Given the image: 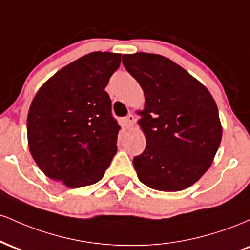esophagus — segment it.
Wrapping results in <instances>:
<instances>
[{
    "label": "esophagus",
    "mask_w": 250,
    "mask_h": 250,
    "mask_svg": "<svg viewBox=\"0 0 250 250\" xmlns=\"http://www.w3.org/2000/svg\"><path fill=\"white\" fill-rule=\"evenodd\" d=\"M134 121H135V116L133 115V114H128L125 119V125H127V128L133 127Z\"/></svg>",
    "instance_id": "obj_1"
}]
</instances>
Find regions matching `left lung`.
Listing matches in <instances>:
<instances>
[{
	"label": "left lung",
	"mask_w": 250,
	"mask_h": 250,
	"mask_svg": "<svg viewBox=\"0 0 250 250\" xmlns=\"http://www.w3.org/2000/svg\"><path fill=\"white\" fill-rule=\"evenodd\" d=\"M122 63L146 97L140 125L147 145L133 160L137 177L162 191L190 187L210 167L222 137L213 96L165 56L128 54Z\"/></svg>",
	"instance_id": "obj_1"
}]
</instances>
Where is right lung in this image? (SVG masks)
Here are the masks:
<instances>
[{"instance_id":"1","label":"right lung","mask_w":250,"mask_h":250,"mask_svg":"<svg viewBox=\"0 0 250 250\" xmlns=\"http://www.w3.org/2000/svg\"><path fill=\"white\" fill-rule=\"evenodd\" d=\"M121 54L95 51L65 65L40 88L27 120L33 159L50 179L80 188L101 180L121 127L104 90Z\"/></svg>"}]
</instances>
